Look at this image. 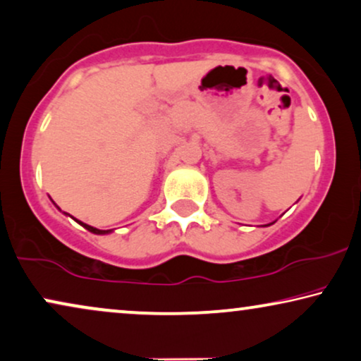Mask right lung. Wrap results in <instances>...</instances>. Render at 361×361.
<instances>
[{"label":"right lung","instance_id":"obj_1","mask_svg":"<svg viewBox=\"0 0 361 361\" xmlns=\"http://www.w3.org/2000/svg\"><path fill=\"white\" fill-rule=\"evenodd\" d=\"M59 209V207H58ZM76 222H79V221H76ZM81 224V226L84 227V228H87L89 232H92V233H97V235H104V233H109L111 231H99V228H96V227H91V226H87V224H82V222H79Z\"/></svg>","mask_w":361,"mask_h":361}]
</instances>
